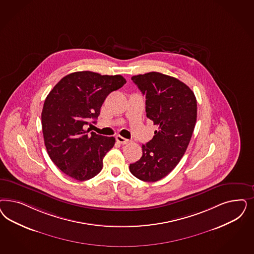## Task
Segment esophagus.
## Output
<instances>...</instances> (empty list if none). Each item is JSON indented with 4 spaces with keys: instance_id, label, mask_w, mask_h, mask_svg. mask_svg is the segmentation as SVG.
I'll return each instance as SVG.
<instances>
[{
    "instance_id": "34e87169",
    "label": "esophagus",
    "mask_w": 254,
    "mask_h": 254,
    "mask_svg": "<svg viewBox=\"0 0 254 254\" xmlns=\"http://www.w3.org/2000/svg\"><path fill=\"white\" fill-rule=\"evenodd\" d=\"M116 140H117L120 144H123V145L128 144V143L130 142V140L126 139V138H124V137L121 136V135H117V136H116Z\"/></svg>"
}]
</instances>
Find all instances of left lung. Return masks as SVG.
Returning <instances> with one entry per match:
<instances>
[{"instance_id":"obj_1","label":"left lung","mask_w":254,"mask_h":254,"mask_svg":"<svg viewBox=\"0 0 254 254\" xmlns=\"http://www.w3.org/2000/svg\"><path fill=\"white\" fill-rule=\"evenodd\" d=\"M131 80L146 96L147 117L158 130L129 168L138 180L155 182L172 171L188 147L196 123V98L186 84L158 72L133 75Z\"/></svg>"}]
</instances>
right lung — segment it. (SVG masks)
<instances>
[{"mask_svg":"<svg viewBox=\"0 0 254 254\" xmlns=\"http://www.w3.org/2000/svg\"><path fill=\"white\" fill-rule=\"evenodd\" d=\"M126 83L120 75L82 71L67 74L45 100L42 130L51 161L74 180H90L103 168V159L115 145L107 137L86 130L95 123L107 95Z\"/></svg>","mask_w":254,"mask_h":254,"instance_id":"obj_1","label":"right lung"}]
</instances>
